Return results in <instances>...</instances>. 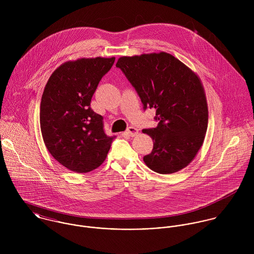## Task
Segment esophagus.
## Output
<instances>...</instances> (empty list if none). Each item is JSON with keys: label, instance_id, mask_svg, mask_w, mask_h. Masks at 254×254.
I'll return each instance as SVG.
<instances>
[{"label": "esophagus", "instance_id": "esophagus-1", "mask_svg": "<svg viewBox=\"0 0 254 254\" xmlns=\"http://www.w3.org/2000/svg\"><path fill=\"white\" fill-rule=\"evenodd\" d=\"M126 133H127L130 137H135V136H137V135H138V129H137V128H135V127L130 126V127H128V128H127Z\"/></svg>", "mask_w": 254, "mask_h": 254}]
</instances>
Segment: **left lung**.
I'll return each mask as SVG.
<instances>
[{
    "mask_svg": "<svg viewBox=\"0 0 254 254\" xmlns=\"http://www.w3.org/2000/svg\"><path fill=\"white\" fill-rule=\"evenodd\" d=\"M120 68L137 91L144 109H155V128L144 129L153 148L144 156L146 166L159 174L175 173L201 147L208 109L199 78L170 54L122 57Z\"/></svg>",
    "mask_w": 254,
    "mask_h": 254,
    "instance_id": "8db88e82",
    "label": "left lung"
}]
</instances>
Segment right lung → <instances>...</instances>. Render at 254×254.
Returning <instances> with one entry per match:
<instances>
[{
  "label": "right lung",
  "mask_w": 254,
  "mask_h": 254,
  "mask_svg": "<svg viewBox=\"0 0 254 254\" xmlns=\"http://www.w3.org/2000/svg\"><path fill=\"white\" fill-rule=\"evenodd\" d=\"M115 58L67 62L51 75L40 106L44 143L67 169L87 173L106 159L112 141L104 131L103 116L91 109L97 87Z\"/></svg>",
  "instance_id": "obj_1"
}]
</instances>
